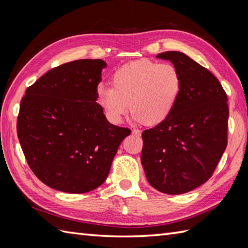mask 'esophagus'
<instances>
[{
    "label": "esophagus",
    "mask_w": 248,
    "mask_h": 248,
    "mask_svg": "<svg viewBox=\"0 0 248 248\" xmlns=\"http://www.w3.org/2000/svg\"><path fill=\"white\" fill-rule=\"evenodd\" d=\"M140 133H141V131L140 129H133L132 130V134L133 135H140Z\"/></svg>",
    "instance_id": "obj_1"
}]
</instances>
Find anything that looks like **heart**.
<instances>
[{
  "mask_svg": "<svg viewBox=\"0 0 248 248\" xmlns=\"http://www.w3.org/2000/svg\"><path fill=\"white\" fill-rule=\"evenodd\" d=\"M182 91V76L168 62L140 60L121 66L110 77V88H99L100 102L114 121L127 113L146 125L170 117Z\"/></svg>",
  "mask_w": 248,
  "mask_h": 248,
  "instance_id": "1",
  "label": "heart"
}]
</instances>
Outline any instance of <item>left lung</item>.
<instances>
[{
  "mask_svg": "<svg viewBox=\"0 0 248 248\" xmlns=\"http://www.w3.org/2000/svg\"><path fill=\"white\" fill-rule=\"evenodd\" d=\"M170 61L182 76V91L164 123L145 130L140 161L147 180L170 195L187 193L212 177L228 143L227 93L207 68L181 52Z\"/></svg>",
  "mask_w": 248,
  "mask_h": 248,
  "instance_id": "obj_1",
  "label": "left lung"
}]
</instances>
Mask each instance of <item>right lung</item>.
<instances>
[{"label":"right lung","mask_w":248,"mask_h":248,"mask_svg":"<svg viewBox=\"0 0 248 248\" xmlns=\"http://www.w3.org/2000/svg\"><path fill=\"white\" fill-rule=\"evenodd\" d=\"M102 60H78L49 70L28 87L17 134L30 168L57 191L91 192L107 180L131 130L109 124L96 102Z\"/></svg>","instance_id":"obj_1"}]
</instances>
